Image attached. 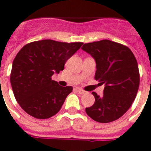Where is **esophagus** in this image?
Here are the masks:
<instances>
[{
    "label": "esophagus",
    "instance_id": "34e87169",
    "mask_svg": "<svg viewBox=\"0 0 151 151\" xmlns=\"http://www.w3.org/2000/svg\"><path fill=\"white\" fill-rule=\"evenodd\" d=\"M76 90H77V91H78L80 94H85V93H86V91H85L82 90V88H77Z\"/></svg>",
    "mask_w": 151,
    "mask_h": 151
}]
</instances>
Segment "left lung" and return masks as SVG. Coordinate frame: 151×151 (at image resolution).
Here are the masks:
<instances>
[{
    "label": "left lung",
    "instance_id": "8db88e82",
    "mask_svg": "<svg viewBox=\"0 0 151 151\" xmlns=\"http://www.w3.org/2000/svg\"><path fill=\"white\" fill-rule=\"evenodd\" d=\"M82 49L95 60L94 78L105 85L102 96L92 92L95 102L85 109L86 113L98 122L116 120L138 93L140 75L135 57L128 47L106 39L85 44Z\"/></svg>",
    "mask_w": 151,
    "mask_h": 151
}]
</instances>
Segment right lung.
Instances as JSON below:
<instances>
[{
    "label": "right lung",
    "instance_id": "right-lung-1",
    "mask_svg": "<svg viewBox=\"0 0 151 151\" xmlns=\"http://www.w3.org/2000/svg\"><path fill=\"white\" fill-rule=\"evenodd\" d=\"M82 45L41 40L27 44L18 52L13 62L10 83L24 111L40 119L60 111L73 87H62L51 76L63 70L66 61Z\"/></svg>",
    "mask_w": 151,
    "mask_h": 151
}]
</instances>
